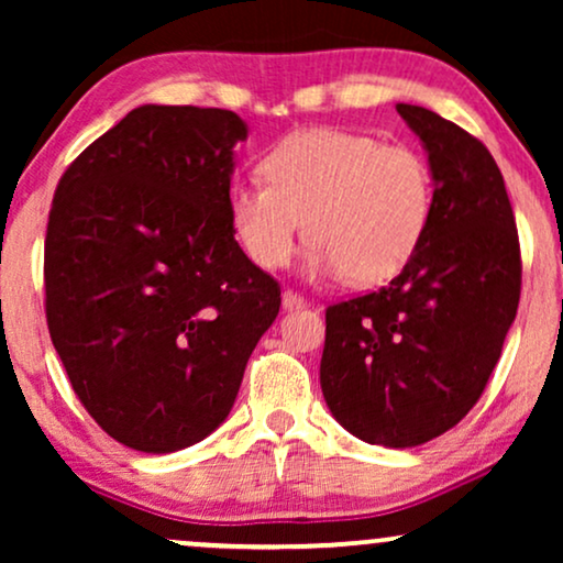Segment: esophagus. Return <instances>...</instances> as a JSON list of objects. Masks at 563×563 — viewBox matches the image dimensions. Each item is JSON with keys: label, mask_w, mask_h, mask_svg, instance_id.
<instances>
[{"label": "esophagus", "mask_w": 563, "mask_h": 563, "mask_svg": "<svg viewBox=\"0 0 563 563\" xmlns=\"http://www.w3.org/2000/svg\"><path fill=\"white\" fill-rule=\"evenodd\" d=\"M307 299L302 295H297L295 289H284L282 291V307L284 310H299V307H305Z\"/></svg>", "instance_id": "obj_1"}]
</instances>
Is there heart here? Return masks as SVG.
I'll return each instance as SVG.
<instances>
[{"instance_id": "obj_1", "label": "heart", "mask_w": 563, "mask_h": 563, "mask_svg": "<svg viewBox=\"0 0 563 563\" xmlns=\"http://www.w3.org/2000/svg\"><path fill=\"white\" fill-rule=\"evenodd\" d=\"M266 184L230 191V222L253 264L279 268L297 241L307 266L376 287L418 253L433 214V172L407 143L338 128L299 130L261 158Z\"/></svg>"}]
</instances>
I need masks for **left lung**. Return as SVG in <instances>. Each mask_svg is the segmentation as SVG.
<instances>
[{"label":"left lung","instance_id":"1","mask_svg":"<svg viewBox=\"0 0 563 563\" xmlns=\"http://www.w3.org/2000/svg\"><path fill=\"white\" fill-rule=\"evenodd\" d=\"M428 151L433 214L387 287L325 310L322 397L361 441L412 449L476 405L520 302V241L505 179L482 141L397 104Z\"/></svg>","mask_w":563,"mask_h":563}]
</instances>
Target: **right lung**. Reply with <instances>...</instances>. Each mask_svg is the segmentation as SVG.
<instances>
[{"label": "right lung", "instance_id": "add662e5", "mask_svg": "<svg viewBox=\"0 0 563 563\" xmlns=\"http://www.w3.org/2000/svg\"><path fill=\"white\" fill-rule=\"evenodd\" d=\"M245 122L143 104L60 176L45 233V318L68 382L128 449L172 453L233 407L282 289L230 222Z\"/></svg>", "mask_w": 563, "mask_h": 563}]
</instances>
